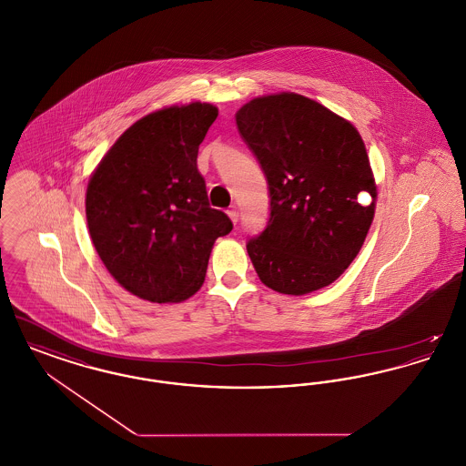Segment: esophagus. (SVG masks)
<instances>
[{
  "mask_svg": "<svg viewBox=\"0 0 466 466\" xmlns=\"http://www.w3.org/2000/svg\"><path fill=\"white\" fill-rule=\"evenodd\" d=\"M227 215H228V218L232 220V223H238V220H239V211H238L236 206H230V208L227 209Z\"/></svg>",
  "mask_w": 466,
  "mask_h": 466,
  "instance_id": "1",
  "label": "esophagus"
}]
</instances>
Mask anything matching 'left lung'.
I'll use <instances>...</instances> for the list:
<instances>
[{"label": "left lung", "mask_w": 466, "mask_h": 466, "mask_svg": "<svg viewBox=\"0 0 466 466\" xmlns=\"http://www.w3.org/2000/svg\"><path fill=\"white\" fill-rule=\"evenodd\" d=\"M236 124L270 194L267 228L246 244L260 281L285 295L325 289L361 249L377 185L355 126L295 92L253 97Z\"/></svg>", "instance_id": "8db88e82"}]
</instances>
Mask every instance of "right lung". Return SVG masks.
Instances as JSON below:
<instances>
[{"instance_id": "1", "label": "right lung", "mask_w": 466, "mask_h": 466, "mask_svg": "<svg viewBox=\"0 0 466 466\" xmlns=\"http://www.w3.org/2000/svg\"><path fill=\"white\" fill-rule=\"evenodd\" d=\"M218 108L194 101L152 111L122 134L90 175V239L113 279L154 304L199 291L213 244L232 230L209 206L199 145Z\"/></svg>"}]
</instances>
